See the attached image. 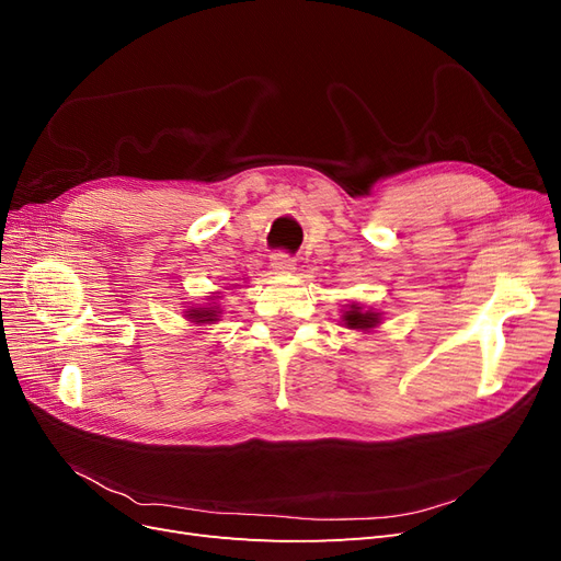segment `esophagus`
I'll use <instances>...</instances> for the list:
<instances>
[{
    "mask_svg": "<svg viewBox=\"0 0 561 561\" xmlns=\"http://www.w3.org/2000/svg\"><path fill=\"white\" fill-rule=\"evenodd\" d=\"M271 268H274L276 274H293L295 257L290 252H274L271 254Z\"/></svg>",
    "mask_w": 561,
    "mask_h": 561,
    "instance_id": "esophagus-1",
    "label": "esophagus"
}]
</instances>
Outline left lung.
I'll return each instance as SVG.
<instances>
[{
    "label": "left lung",
    "mask_w": 561,
    "mask_h": 561,
    "mask_svg": "<svg viewBox=\"0 0 561 561\" xmlns=\"http://www.w3.org/2000/svg\"><path fill=\"white\" fill-rule=\"evenodd\" d=\"M344 320L348 328H355V330H367V328H375L379 322V316L371 313V311H363L360 307H351V311L344 313Z\"/></svg>",
    "instance_id": "8db88e82"
}]
</instances>
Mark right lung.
Here are the masks:
<instances>
[{"label":"right lung","mask_w":561,"mask_h":561,"mask_svg":"<svg viewBox=\"0 0 561 561\" xmlns=\"http://www.w3.org/2000/svg\"><path fill=\"white\" fill-rule=\"evenodd\" d=\"M190 318H194L196 322H210V320H217V311H210V309H192V311H190Z\"/></svg>","instance_id":"1"}]
</instances>
